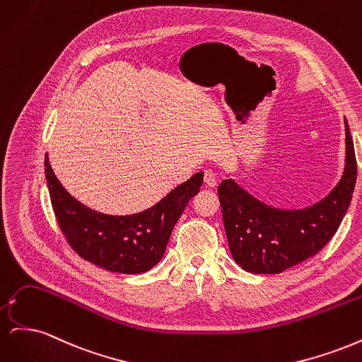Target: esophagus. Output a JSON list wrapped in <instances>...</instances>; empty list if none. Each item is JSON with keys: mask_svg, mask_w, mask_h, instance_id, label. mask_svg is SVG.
Wrapping results in <instances>:
<instances>
[{"mask_svg": "<svg viewBox=\"0 0 362 362\" xmlns=\"http://www.w3.org/2000/svg\"><path fill=\"white\" fill-rule=\"evenodd\" d=\"M204 184L206 187H216L217 185V180H216V175L211 170H205L204 172Z\"/></svg>", "mask_w": 362, "mask_h": 362, "instance_id": "obj_1", "label": "esophagus"}]
</instances>
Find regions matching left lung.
<instances>
[{"label": "left lung", "mask_w": 362, "mask_h": 362, "mask_svg": "<svg viewBox=\"0 0 362 362\" xmlns=\"http://www.w3.org/2000/svg\"><path fill=\"white\" fill-rule=\"evenodd\" d=\"M346 124V169L325 199L303 210H278L259 202L233 180L218 184L229 250L250 273H281L322 250L341 223L356 182L354 140Z\"/></svg>", "instance_id": "obj_1"}]
</instances>
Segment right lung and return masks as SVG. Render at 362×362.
Masks as SVG:
<instances>
[{
  "label": "right lung",
  "mask_w": 362,
  "mask_h": 362,
  "mask_svg": "<svg viewBox=\"0 0 362 362\" xmlns=\"http://www.w3.org/2000/svg\"><path fill=\"white\" fill-rule=\"evenodd\" d=\"M45 175L52 210L68 245L83 259L125 275L144 273L163 258L175 223L204 181V173L198 172L145 211L108 216L74 199L54 175L48 156Z\"/></svg>",
  "instance_id": "add662e5"
}]
</instances>
